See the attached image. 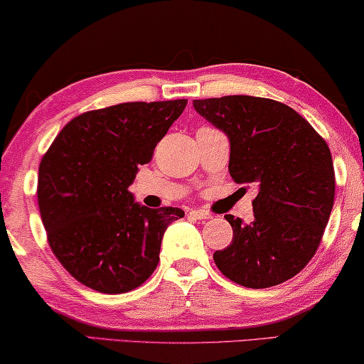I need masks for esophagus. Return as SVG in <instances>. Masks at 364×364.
Returning a JSON list of instances; mask_svg holds the SVG:
<instances>
[{"mask_svg": "<svg viewBox=\"0 0 364 364\" xmlns=\"http://www.w3.org/2000/svg\"><path fill=\"white\" fill-rule=\"evenodd\" d=\"M189 215L194 217V219H199V220H204V219H210L213 214L209 213V210H204V209H193Z\"/></svg>", "mask_w": 364, "mask_h": 364, "instance_id": "34e87169", "label": "esophagus"}]
</instances>
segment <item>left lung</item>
Instances as JSON below:
<instances>
[{"label":"left lung","mask_w":364,"mask_h":364,"mask_svg":"<svg viewBox=\"0 0 364 364\" xmlns=\"http://www.w3.org/2000/svg\"><path fill=\"white\" fill-rule=\"evenodd\" d=\"M193 106L229 137L232 180L258 188L253 222L225 215L234 238L214 253L217 268L252 289L284 283L316 255L332 213L327 142L301 114L268 97L234 95L194 100Z\"/></svg>","instance_id":"8db88e82"}]
</instances>
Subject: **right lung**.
<instances>
[{"instance_id":"obj_1","label":"right lung","mask_w":364,"mask_h":364,"mask_svg":"<svg viewBox=\"0 0 364 364\" xmlns=\"http://www.w3.org/2000/svg\"><path fill=\"white\" fill-rule=\"evenodd\" d=\"M186 102H122L83 112L42 156L37 203L48 245L81 284L121 294L155 271L166 227L184 210L145 208L127 188Z\"/></svg>"}]
</instances>
